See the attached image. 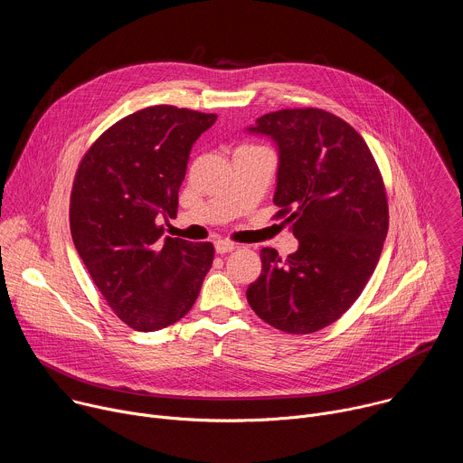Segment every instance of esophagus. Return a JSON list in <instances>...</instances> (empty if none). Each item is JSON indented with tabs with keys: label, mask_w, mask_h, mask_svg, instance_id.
Here are the masks:
<instances>
[{
	"label": "esophagus",
	"mask_w": 463,
	"mask_h": 463,
	"mask_svg": "<svg viewBox=\"0 0 463 463\" xmlns=\"http://www.w3.org/2000/svg\"><path fill=\"white\" fill-rule=\"evenodd\" d=\"M234 249H236V243H232V241H227V240H218L216 241V252L218 254H227Z\"/></svg>",
	"instance_id": "1"
}]
</instances>
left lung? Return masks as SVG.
<instances>
[{"instance_id":"left-lung-1","label":"left lung","mask_w":463,"mask_h":463,"mask_svg":"<svg viewBox=\"0 0 463 463\" xmlns=\"http://www.w3.org/2000/svg\"><path fill=\"white\" fill-rule=\"evenodd\" d=\"M249 129L279 145L273 218L289 223L298 249L260 250L247 302L280 332L307 335L341 318L377 266L388 232L383 175L355 128L326 109H279Z\"/></svg>"}]
</instances>
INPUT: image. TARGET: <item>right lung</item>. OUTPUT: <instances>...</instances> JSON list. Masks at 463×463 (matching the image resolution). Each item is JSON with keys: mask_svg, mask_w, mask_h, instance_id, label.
<instances>
[{"mask_svg": "<svg viewBox=\"0 0 463 463\" xmlns=\"http://www.w3.org/2000/svg\"><path fill=\"white\" fill-rule=\"evenodd\" d=\"M170 104L131 113L84 154L71 188L75 247L115 315L137 332L183 318L213 268L214 245L163 236L177 214L190 148L216 122Z\"/></svg>", "mask_w": 463, "mask_h": 463, "instance_id": "right-lung-1", "label": "right lung"}]
</instances>
